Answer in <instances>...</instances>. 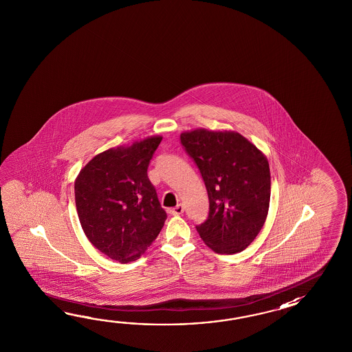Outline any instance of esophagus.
Here are the masks:
<instances>
[{
	"label": "esophagus",
	"instance_id": "obj_1",
	"mask_svg": "<svg viewBox=\"0 0 352 352\" xmlns=\"http://www.w3.org/2000/svg\"><path fill=\"white\" fill-rule=\"evenodd\" d=\"M184 212V206L181 204H177L175 208L171 209V214L173 215H181Z\"/></svg>",
	"mask_w": 352,
	"mask_h": 352
}]
</instances>
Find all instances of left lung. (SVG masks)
Returning a JSON list of instances; mask_svg holds the SVG:
<instances>
[{"mask_svg": "<svg viewBox=\"0 0 352 352\" xmlns=\"http://www.w3.org/2000/svg\"><path fill=\"white\" fill-rule=\"evenodd\" d=\"M209 196V217L196 226L217 254L244 250L262 230L270 201V171L262 151L235 131L196 128L181 133Z\"/></svg>", "mask_w": 352, "mask_h": 352, "instance_id": "left-lung-1", "label": "left lung"}]
</instances>
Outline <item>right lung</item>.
<instances>
[{
  "label": "right lung",
  "mask_w": 352,
  "mask_h": 352,
  "mask_svg": "<svg viewBox=\"0 0 352 352\" xmlns=\"http://www.w3.org/2000/svg\"><path fill=\"white\" fill-rule=\"evenodd\" d=\"M161 135L98 153L74 182L82 232L103 254L120 263L138 259L157 238L166 211L147 176Z\"/></svg>",
  "instance_id": "right-lung-1"
}]
</instances>
